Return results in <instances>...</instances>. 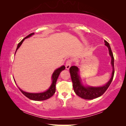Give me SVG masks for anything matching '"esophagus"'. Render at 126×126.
<instances>
[{
  "label": "esophagus",
  "mask_w": 126,
  "mask_h": 126,
  "mask_svg": "<svg viewBox=\"0 0 126 126\" xmlns=\"http://www.w3.org/2000/svg\"><path fill=\"white\" fill-rule=\"evenodd\" d=\"M72 61L71 60V59H68V60L67 61L65 64V68L67 69H69L71 66L72 65Z\"/></svg>",
  "instance_id": "obj_1"
}]
</instances>
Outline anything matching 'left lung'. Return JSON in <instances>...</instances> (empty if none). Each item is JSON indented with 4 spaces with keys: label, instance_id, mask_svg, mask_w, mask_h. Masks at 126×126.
Wrapping results in <instances>:
<instances>
[{
    "label": "left lung",
    "instance_id": "1",
    "mask_svg": "<svg viewBox=\"0 0 126 126\" xmlns=\"http://www.w3.org/2000/svg\"><path fill=\"white\" fill-rule=\"evenodd\" d=\"M105 45L108 48L110 55L111 57V64L113 67V71L111 78L109 82L104 86L99 87H84L81 84L80 77L78 75V68L76 66H72L69 68V72L73 83V87L74 92L79 97L85 99H93L101 96L107 91L110 86L114 77V57L113 55L111 49H110V44L104 40Z\"/></svg>",
    "mask_w": 126,
    "mask_h": 126
}]
</instances>
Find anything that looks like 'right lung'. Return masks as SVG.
Instances as JSON below:
<instances>
[{"mask_svg": "<svg viewBox=\"0 0 126 126\" xmlns=\"http://www.w3.org/2000/svg\"><path fill=\"white\" fill-rule=\"evenodd\" d=\"M34 33H31L30 34L28 35H27L26 37H25L24 39L22 40L20 43H19L18 44V46H17L16 49V50H18V49L20 47V46H21V44H22L23 42L24 41L25 39L26 38H28L31 37L32 35H33ZM65 66L63 65L61 67L58 68V69L55 70V71L54 72V73L52 74V84H51L50 87H49L47 91L44 92L43 93H28V92H25L22 91V89H19V90L21 91L23 94H24L25 97H27V98H28L29 99L33 100V101H44V100H46L47 99H49V98H50L52 96H53V94L55 93V84H56L57 79L58 78V76L60 74L61 72L63 71V70L65 69Z\"/></svg>", "mask_w": 126, "mask_h": 126, "instance_id": "add662e5", "label": "right lung"}]
</instances>
